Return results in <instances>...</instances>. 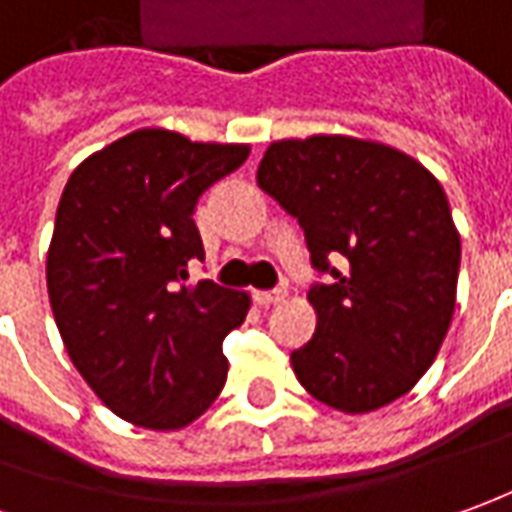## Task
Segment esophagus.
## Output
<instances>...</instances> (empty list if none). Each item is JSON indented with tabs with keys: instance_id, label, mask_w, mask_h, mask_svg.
Returning <instances> with one entry per match:
<instances>
[{
	"instance_id": "esophagus-1",
	"label": "esophagus",
	"mask_w": 512,
	"mask_h": 512,
	"mask_svg": "<svg viewBox=\"0 0 512 512\" xmlns=\"http://www.w3.org/2000/svg\"><path fill=\"white\" fill-rule=\"evenodd\" d=\"M255 300L260 305H280L285 300L283 288H271V291H255Z\"/></svg>"
}]
</instances>
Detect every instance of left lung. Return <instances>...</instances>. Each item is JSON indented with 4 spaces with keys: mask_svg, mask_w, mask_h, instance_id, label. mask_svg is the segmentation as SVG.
<instances>
[{
    "mask_svg": "<svg viewBox=\"0 0 512 512\" xmlns=\"http://www.w3.org/2000/svg\"><path fill=\"white\" fill-rule=\"evenodd\" d=\"M257 184L300 221L314 283L311 342L291 367L347 415L398 401L446 339L460 235L440 182L412 156L356 137L271 142Z\"/></svg>",
    "mask_w": 512,
    "mask_h": 512,
    "instance_id": "1",
    "label": "left lung"
}]
</instances>
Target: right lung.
Listing matches in <instances>:
<instances>
[{
    "label": "right lung",
    "instance_id": "add662e5",
    "mask_svg": "<svg viewBox=\"0 0 512 512\" xmlns=\"http://www.w3.org/2000/svg\"><path fill=\"white\" fill-rule=\"evenodd\" d=\"M249 145L142 128L69 176L55 212L47 291L66 353L95 395L134 426L182 429L227 381L221 344L249 294L190 283L204 260L193 212Z\"/></svg>",
    "mask_w": 512,
    "mask_h": 512
}]
</instances>
